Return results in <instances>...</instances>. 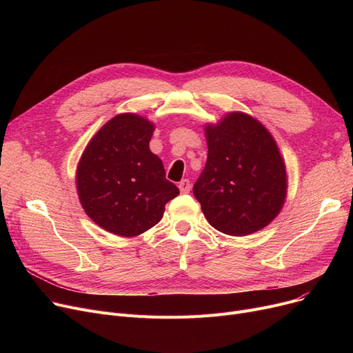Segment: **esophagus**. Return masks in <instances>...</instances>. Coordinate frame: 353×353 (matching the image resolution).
<instances>
[{
    "label": "esophagus",
    "mask_w": 353,
    "mask_h": 353,
    "mask_svg": "<svg viewBox=\"0 0 353 353\" xmlns=\"http://www.w3.org/2000/svg\"><path fill=\"white\" fill-rule=\"evenodd\" d=\"M179 189H180L181 193H189L190 192V181L188 179H183L179 183Z\"/></svg>",
    "instance_id": "34e87169"
}]
</instances>
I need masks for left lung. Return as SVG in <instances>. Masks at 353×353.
I'll use <instances>...</instances> for the list:
<instances>
[{"instance_id": "left-lung-1", "label": "left lung", "mask_w": 353, "mask_h": 353, "mask_svg": "<svg viewBox=\"0 0 353 353\" xmlns=\"http://www.w3.org/2000/svg\"><path fill=\"white\" fill-rule=\"evenodd\" d=\"M208 161L193 186L209 223L246 236L268 226L286 197V167L268 130L245 113L206 125Z\"/></svg>"}]
</instances>
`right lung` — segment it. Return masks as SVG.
<instances>
[{
    "label": "right lung",
    "instance_id": "1",
    "mask_svg": "<svg viewBox=\"0 0 353 353\" xmlns=\"http://www.w3.org/2000/svg\"><path fill=\"white\" fill-rule=\"evenodd\" d=\"M154 125L137 114H119L91 139L77 167V190L87 216L104 230L132 237L163 217L179 194L150 152Z\"/></svg>",
    "mask_w": 353,
    "mask_h": 353
}]
</instances>
